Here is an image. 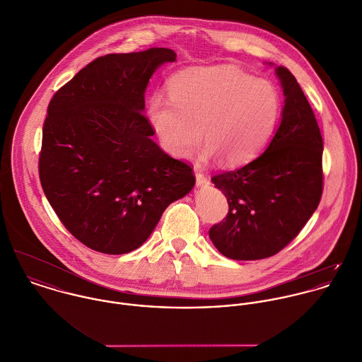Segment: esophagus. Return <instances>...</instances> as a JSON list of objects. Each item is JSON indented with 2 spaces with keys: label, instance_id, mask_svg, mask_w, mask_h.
<instances>
[{
  "label": "esophagus",
  "instance_id": "1",
  "mask_svg": "<svg viewBox=\"0 0 362 362\" xmlns=\"http://www.w3.org/2000/svg\"><path fill=\"white\" fill-rule=\"evenodd\" d=\"M194 175H196L197 186H200V187H206V186H209L210 180L207 179V176H206L204 173H202L199 169H194Z\"/></svg>",
  "mask_w": 362,
  "mask_h": 362
}]
</instances>
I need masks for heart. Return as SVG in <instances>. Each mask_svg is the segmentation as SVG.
Masks as SVG:
<instances>
[{
    "instance_id": "1",
    "label": "heart",
    "mask_w": 362,
    "mask_h": 362,
    "mask_svg": "<svg viewBox=\"0 0 362 362\" xmlns=\"http://www.w3.org/2000/svg\"><path fill=\"white\" fill-rule=\"evenodd\" d=\"M168 93L149 100L148 119L163 149L177 159L192 156L203 132V159L245 165L270 143L281 115L276 86L233 64L175 74Z\"/></svg>"
}]
</instances>
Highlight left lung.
<instances>
[{
  "mask_svg": "<svg viewBox=\"0 0 362 362\" xmlns=\"http://www.w3.org/2000/svg\"><path fill=\"white\" fill-rule=\"evenodd\" d=\"M276 73L286 105L272 143L247 165L211 177L229 210L209 235L233 260H260L283 250L322 199L323 140L315 113L288 69L280 66Z\"/></svg>",
  "mask_w": 362,
  "mask_h": 362,
  "instance_id": "left-lung-1",
  "label": "left lung"
}]
</instances>
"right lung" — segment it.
Returning <instances> with one entry per match:
<instances>
[{"label":"right lung","mask_w":362,"mask_h":362,"mask_svg":"<svg viewBox=\"0 0 362 362\" xmlns=\"http://www.w3.org/2000/svg\"><path fill=\"white\" fill-rule=\"evenodd\" d=\"M175 60L163 47L98 57L49 103L40 183L62 223L92 250H136L196 183L190 165L151 140L143 113L151 75Z\"/></svg>","instance_id":"1"}]
</instances>
